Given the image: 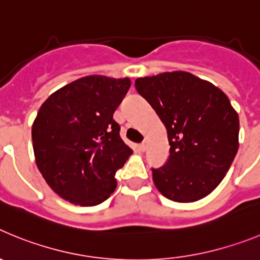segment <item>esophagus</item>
Wrapping results in <instances>:
<instances>
[{"instance_id": "esophagus-1", "label": "esophagus", "mask_w": 260, "mask_h": 260, "mask_svg": "<svg viewBox=\"0 0 260 260\" xmlns=\"http://www.w3.org/2000/svg\"><path fill=\"white\" fill-rule=\"evenodd\" d=\"M139 148H141L142 151H146L147 150V142H143V143L139 144Z\"/></svg>"}]
</instances>
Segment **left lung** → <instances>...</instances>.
Here are the masks:
<instances>
[{"label":"left lung","mask_w":260,"mask_h":260,"mask_svg":"<svg viewBox=\"0 0 260 260\" xmlns=\"http://www.w3.org/2000/svg\"><path fill=\"white\" fill-rule=\"evenodd\" d=\"M135 88L164 123L171 146L168 161L152 168L157 190L180 203L207 197L238 151L240 119L228 96L186 71L138 78Z\"/></svg>","instance_id":"obj_1"}]
</instances>
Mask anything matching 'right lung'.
<instances>
[{
	"instance_id": "add662e5",
	"label": "right lung",
	"mask_w": 260,
	"mask_h": 260,
	"mask_svg": "<svg viewBox=\"0 0 260 260\" xmlns=\"http://www.w3.org/2000/svg\"><path fill=\"white\" fill-rule=\"evenodd\" d=\"M128 78L88 75L49 96L34 125L36 165L53 191L78 206H96L117 187L116 172L133 151L113 119Z\"/></svg>"
}]
</instances>
